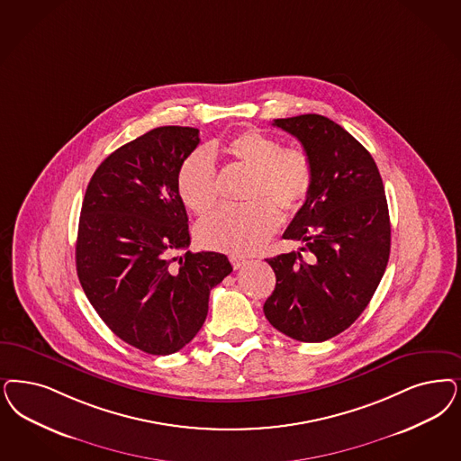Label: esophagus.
Listing matches in <instances>:
<instances>
[{
  "label": "esophagus",
  "mask_w": 461,
  "mask_h": 461,
  "mask_svg": "<svg viewBox=\"0 0 461 461\" xmlns=\"http://www.w3.org/2000/svg\"><path fill=\"white\" fill-rule=\"evenodd\" d=\"M230 262H231V266H233V269H240V267H243L249 260H247L245 257H240V255H231V257H230Z\"/></svg>",
  "instance_id": "1"
}]
</instances>
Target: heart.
Instances as JSON below:
<instances>
[{"label":"heart","instance_id":"1","mask_svg":"<svg viewBox=\"0 0 461 461\" xmlns=\"http://www.w3.org/2000/svg\"><path fill=\"white\" fill-rule=\"evenodd\" d=\"M222 151L250 170L243 206H224L197 226L201 245L228 254H252L279 228V209L298 212L308 201L315 168L310 155L296 146L281 148L277 140L258 129H247L224 144ZM214 148L195 151L180 167L178 195L195 214H206L218 201V176L212 163Z\"/></svg>","mask_w":461,"mask_h":461}]
</instances>
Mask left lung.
<instances>
[{
  "label": "left lung",
  "instance_id": "obj_1",
  "mask_svg": "<svg viewBox=\"0 0 461 461\" xmlns=\"http://www.w3.org/2000/svg\"><path fill=\"white\" fill-rule=\"evenodd\" d=\"M272 126L302 143L313 161L315 182L283 235L304 247L267 258L276 287L264 313L291 339L323 342L365 312L386 269L390 216L384 187L369 151L334 121L304 113L276 119Z\"/></svg>",
  "mask_w": 461,
  "mask_h": 461
}]
</instances>
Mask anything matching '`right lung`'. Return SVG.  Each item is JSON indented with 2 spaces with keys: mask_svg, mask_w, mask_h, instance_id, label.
<instances>
[{
  "mask_svg": "<svg viewBox=\"0 0 461 461\" xmlns=\"http://www.w3.org/2000/svg\"><path fill=\"white\" fill-rule=\"evenodd\" d=\"M199 141L195 127L151 129L100 163L81 206V287L113 334L155 356L191 342L233 270L218 252L176 257L191 243L176 178Z\"/></svg>",
  "mask_w": 461,
  "mask_h": 461,
  "instance_id": "obj_1",
  "label": "right lung"
}]
</instances>
